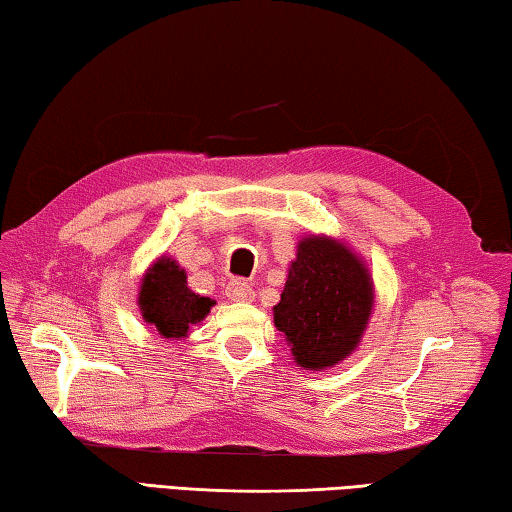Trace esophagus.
<instances>
[{"label": "esophagus", "instance_id": "obj_1", "mask_svg": "<svg viewBox=\"0 0 512 512\" xmlns=\"http://www.w3.org/2000/svg\"><path fill=\"white\" fill-rule=\"evenodd\" d=\"M227 297H229L231 301H238V303H249V301L256 299V292H254V288H251L249 283L236 279V281L229 283Z\"/></svg>", "mask_w": 512, "mask_h": 512}]
</instances>
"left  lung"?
<instances>
[{
	"mask_svg": "<svg viewBox=\"0 0 512 512\" xmlns=\"http://www.w3.org/2000/svg\"><path fill=\"white\" fill-rule=\"evenodd\" d=\"M373 301V276L364 258L344 240L310 233L299 240L288 267L274 326L301 369H333L360 346Z\"/></svg>",
	"mask_w": 512,
	"mask_h": 512,
	"instance_id": "1",
	"label": "left lung"
}]
</instances>
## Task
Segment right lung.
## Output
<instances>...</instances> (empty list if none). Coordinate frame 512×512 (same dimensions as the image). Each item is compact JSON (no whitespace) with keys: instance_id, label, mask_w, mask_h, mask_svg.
Here are the masks:
<instances>
[{"instance_id":"obj_1","label":"right lung","mask_w":512,"mask_h":512,"mask_svg":"<svg viewBox=\"0 0 512 512\" xmlns=\"http://www.w3.org/2000/svg\"><path fill=\"white\" fill-rule=\"evenodd\" d=\"M141 317L164 339H186L191 326L206 319L215 301L195 294L186 283V272L175 258L159 256L139 285Z\"/></svg>"}]
</instances>
